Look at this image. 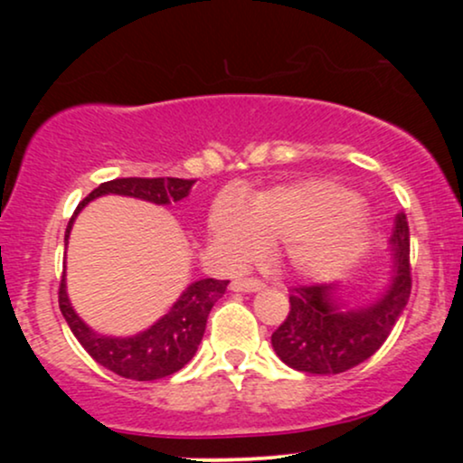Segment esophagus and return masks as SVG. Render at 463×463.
Instances as JSON below:
<instances>
[{"label":"esophagus","instance_id":"esophagus-1","mask_svg":"<svg viewBox=\"0 0 463 463\" xmlns=\"http://www.w3.org/2000/svg\"><path fill=\"white\" fill-rule=\"evenodd\" d=\"M231 287L235 291H261L265 283L259 279H235L231 283Z\"/></svg>","mask_w":463,"mask_h":463}]
</instances>
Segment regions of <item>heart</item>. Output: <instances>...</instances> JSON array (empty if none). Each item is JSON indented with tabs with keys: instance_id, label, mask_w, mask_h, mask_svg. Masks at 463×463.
Returning a JSON list of instances; mask_svg holds the SVG:
<instances>
[{
	"instance_id": "heart-1",
	"label": "heart",
	"mask_w": 463,
	"mask_h": 463,
	"mask_svg": "<svg viewBox=\"0 0 463 463\" xmlns=\"http://www.w3.org/2000/svg\"><path fill=\"white\" fill-rule=\"evenodd\" d=\"M368 215L339 184L300 183L257 195L241 213L220 202L211 213L213 243L231 261L254 257L259 241H283V259L296 272L324 276L339 268L359 246Z\"/></svg>"
}]
</instances>
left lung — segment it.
<instances>
[{
    "mask_svg": "<svg viewBox=\"0 0 463 463\" xmlns=\"http://www.w3.org/2000/svg\"><path fill=\"white\" fill-rule=\"evenodd\" d=\"M394 279L374 305L339 311L331 285H296L289 289V313L272 333V346L289 368L309 374H339L376 353L405 309L411 294L407 215L398 213L392 232Z\"/></svg>",
    "mask_w": 463,
    "mask_h": 463,
    "instance_id": "obj_1",
    "label": "left lung"
}]
</instances>
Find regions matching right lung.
<instances>
[{
	"mask_svg": "<svg viewBox=\"0 0 463 463\" xmlns=\"http://www.w3.org/2000/svg\"><path fill=\"white\" fill-rule=\"evenodd\" d=\"M195 180L187 178H115L109 183H102L98 189H93L78 204L76 213L71 215L67 224L65 241L71 231L73 217L82 209L87 202L106 194L117 195H132V198L154 202V204H169L187 198L189 191L194 189ZM228 280L202 279L191 283L183 291L176 305L169 309L167 316H163L154 326L147 328L132 337H106L98 335L87 326L69 305L65 291V276L61 279L58 287V305H61L62 316L76 335V339L82 344L91 357L99 365L109 368L115 374L132 381H156L174 374L180 368L194 359L198 350L202 335L206 328V317L217 300L224 296Z\"/></svg>",
	"mask_w": 463,
	"mask_h": 463,
	"instance_id": "add662e5",
	"label": "right lung"
}]
</instances>
